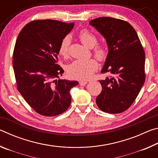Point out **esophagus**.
I'll return each instance as SVG.
<instances>
[{
	"instance_id": "34e87169",
	"label": "esophagus",
	"mask_w": 158,
	"mask_h": 158,
	"mask_svg": "<svg viewBox=\"0 0 158 158\" xmlns=\"http://www.w3.org/2000/svg\"><path fill=\"white\" fill-rule=\"evenodd\" d=\"M86 84H87V81H79L80 85H85Z\"/></svg>"
}]
</instances>
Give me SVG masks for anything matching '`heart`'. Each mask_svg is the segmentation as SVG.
Segmentation results:
<instances>
[{
  "label": "heart",
  "instance_id": "heart-1",
  "mask_svg": "<svg viewBox=\"0 0 158 158\" xmlns=\"http://www.w3.org/2000/svg\"><path fill=\"white\" fill-rule=\"evenodd\" d=\"M78 37L83 44L93 48V53L98 60H105L107 56V49L104 45L97 44L98 39L91 32L83 29L79 33ZM70 45V37L67 35L60 41L58 47V53L63 58L69 56V48ZM98 64L94 58L87 60H75L67 68V74L71 78L78 80H86L92 77L98 69Z\"/></svg>",
  "mask_w": 158,
  "mask_h": 158
}]
</instances>
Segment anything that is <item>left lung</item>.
<instances>
[{"label": "left lung", "instance_id": "1", "mask_svg": "<svg viewBox=\"0 0 158 158\" xmlns=\"http://www.w3.org/2000/svg\"><path fill=\"white\" fill-rule=\"evenodd\" d=\"M89 23L102 35L108 45L101 73L111 74L100 81L102 89L96 104L106 113H122L132 105L145 81L143 48L137 32L127 21L99 17Z\"/></svg>", "mask_w": 158, "mask_h": 158}]
</instances>
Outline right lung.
Segmentation results:
<instances>
[{
    "mask_svg": "<svg viewBox=\"0 0 158 158\" xmlns=\"http://www.w3.org/2000/svg\"><path fill=\"white\" fill-rule=\"evenodd\" d=\"M74 23L34 20L19 34L13 52L17 90L37 113L44 116L63 114L70 105L69 90L77 81L58 79L63 69L57 64L60 42Z\"/></svg>",
    "mask_w": 158,
    "mask_h": 158,
    "instance_id": "1",
    "label": "right lung"
}]
</instances>
